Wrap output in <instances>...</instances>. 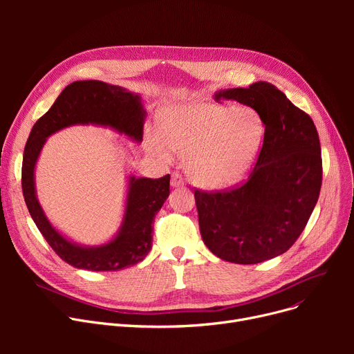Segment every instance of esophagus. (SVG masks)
<instances>
[{
	"label": "esophagus",
	"mask_w": 354,
	"mask_h": 354,
	"mask_svg": "<svg viewBox=\"0 0 354 354\" xmlns=\"http://www.w3.org/2000/svg\"><path fill=\"white\" fill-rule=\"evenodd\" d=\"M185 183V179L183 176L179 174V172H174L172 174V179H171V185L174 188H178V187H183Z\"/></svg>",
	"instance_id": "esophagus-1"
}]
</instances>
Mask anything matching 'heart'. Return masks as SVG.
<instances>
[{"label": "heart", "instance_id": "obj_1", "mask_svg": "<svg viewBox=\"0 0 354 354\" xmlns=\"http://www.w3.org/2000/svg\"><path fill=\"white\" fill-rule=\"evenodd\" d=\"M162 138L153 151L165 159L188 153L187 169L195 183L219 189L236 183L254 162L266 123L250 107L215 103L176 106L160 118Z\"/></svg>", "mask_w": 354, "mask_h": 354}]
</instances>
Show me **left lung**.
<instances>
[{"mask_svg":"<svg viewBox=\"0 0 354 354\" xmlns=\"http://www.w3.org/2000/svg\"><path fill=\"white\" fill-rule=\"evenodd\" d=\"M215 100L252 107L266 133L247 180L222 191L195 189L201 235L221 259L258 264L292 247L317 203L323 179L319 133L306 111L268 82L218 91Z\"/></svg>","mask_w":354,"mask_h":354,"instance_id":"8db88e82","label":"left lung"}]
</instances>
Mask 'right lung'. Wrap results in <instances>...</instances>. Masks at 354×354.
Here are the masks:
<instances>
[{"mask_svg": "<svg viewBox=\"0 0 354 354\" xmlns=\"http://www.w3.org/2000/svg\"><path fill=\"white\" fill-rule=\"evenodd\" d=\"M145 110L140 97L120 86L99 80L68 84L31 129L21 169L26 205L48 245L67 264L90 271H119L140 263L152 248L155 215L169 196L171 175L159 179H129L124 219L115 239L102 247H80L55 231L46 218L34 189V167L46 138L71 124L110 126L135 140H142Z\"/></svg>", "mask_w": 354, "mask_h": 354, "instance_id": "1", "label": "right lung"}]
</instances>
